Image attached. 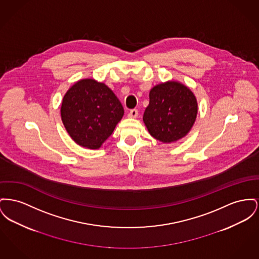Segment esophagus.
Wrapping results in <instances>:
<instances>
[{
	"mask_svg": "<svg viewBox=\"0 0 259 259\" xmlns=\"http://www.w3.org/2000/svg\"><path fill=\"white\" fill-rule=\"evenodd\" d=\"M138 109H136V108H133V109H131L130 110V112L128 113V116L130 117V118H136L138 116Z\"/></svg>",
	"mask_w": 259,
	"mask_h": 259,
	"instance_id": "1",
	"label": "esophagus"
}]
</instances>
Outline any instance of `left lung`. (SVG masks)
<instances>
[{"label":"left lung","instance_id":"obj_1","mask_svg":"<svg viewBox=\"0 0 259 259\" xmlns=\"http://www.w3.org/2000/svg\"><path fill=\"white\" fill-rule=\"evenodd\" d=\"M195 95L179 82L168 81L150 91V104L143 116L150 134L162 143L185 137L197 118Z\"/></svg>","mask_w":259,"mask_h":259}]
</instances>
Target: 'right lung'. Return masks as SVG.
Returning a JSON list of instances; mask_svg holds the SVG:
<instances>
[{"mask_svg": "<svg viewBox=\"0 0 259 259\" xmlns=\"http://www.w3.org/2000/svg\"><path fill=\"white\" fill-rule=\"evenodd\" d=\"M121 103L106 84L94 79L76 82L63 97L62 123L72 140L81 147L97 150L121 120Z\"/></svg>", "mask_w": 259, "mask_h": 259, "instance_id": "obj_1", "label": "right lung"}]
</instances>
